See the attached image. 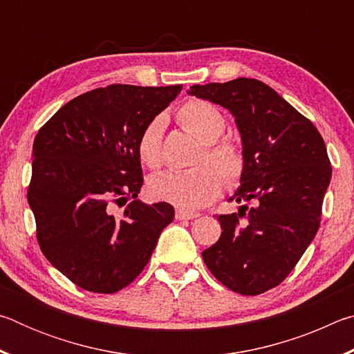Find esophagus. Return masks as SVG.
<instances>
[{
  "mask_svg": "<svg viewBox=\"0 0 354 354\" xmlns=\"http://www.w3.org/2000/svg\"><path fill=\"white\" fill-rule=\"evenodd\" d=\"M176 220H194V218H196V217H200V214H196V212H185V211H181V209H179V211H176Z\"/></svg>",
  "mask_w": 354,
  "mask_h": 354,
  "instance_id": "esophagus-1",
  "label": "esophagus"
}]
</instances>
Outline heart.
<instances>
[{"instance_id": "heart-1", "label": "heart", "mask_w": 354, "mask_h": 354, "mask_svg": "<svg viewBox=\"0 0 354 354\" xmlns=\"http://www.w3.org/2000/svg\"><path fill=\"white\" fill-rule=\"evenodd\" d=\"M178 120L203 143V149L195 159L196 167L153 176L148 181V194L156 201L196 209L217 198L223 181L231 187L241 183L247 170V156L237 140L221 137L226 129V120L217 106L203 100H190L179 109ZM162 133L164 120L156 117L137 137V158L149 170L162 165Z\"/></svg>"}]
</instances>
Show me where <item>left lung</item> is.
Instances as JSON below:
<instances>
[{"instance_id":"8db88e82","label":"left lung","mask_w":354,"mask_h":354,"mask_svg":"<svg viewBox=\"0 0 354 354\" xmlns=\"http://www.w3.org/2000/svg\"><path fill=\"white\" fill-rule=\"evenodd\" d=\"M187 93L234 115L247 156L231 198L242 206L239 214L218 215L223 231L203 261L227 289L259 295L283 283L319 231L331 181L325 142L310 120L262 81L196 84Z\"/></svg>"}]
</instances>
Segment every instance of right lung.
<instances>
[{"instance_id": "add662e5", "label": "right lung", "mask_w": 354, "mask_h": 354, "mask_svg": "<svg viewBox=\"0 0 354 354\" xmlns=\"http://www.w3.org/2000/svg\"><path fill=\"white\" fill-rule=\"evenodd\" d=\"M181 88H95L62 106L35 136L28 203L37 242L84 290L115 293L133 283L175 217L169 203L137 200L143 176L136 142ZM117 205L125 206L122 213Z\"/></svg>"}]
</instances>
